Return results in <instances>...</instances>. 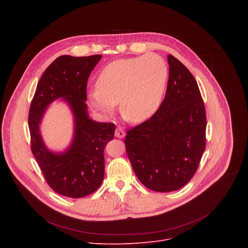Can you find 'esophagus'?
<instances>
[{
  "label": "esophagus",
  "mask_w": 248,
  "mask_h": 248,
  "mask_svg": "<svg viewBox=\"0 0 248 248\" xmlns=\"http://www.w3.org/2000/svg\"><path fill=\"white\" fill-rule=\"evenodd\" d=\"M125 135V132L124 130V128L122 126H119L116 128V131H115V136L118 137V138H123L124 137Z\"/></svg>",
  "instance_id": "obj_1"
}]
</instances>
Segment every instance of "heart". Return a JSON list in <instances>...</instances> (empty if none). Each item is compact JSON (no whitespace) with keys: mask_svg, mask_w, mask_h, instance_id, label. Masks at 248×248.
I'll return each mask as SVG.
<instances>
[{"mask_svg":"<svg viewBox=\"0 0 248 248\" xmlns=\"http://www.w3.org/2000/svg\"><path fill=\"white\" fill-rule=\"evenodd\" d=\"M168 77L167 63L156 54L113 61L99 73L97 86L89 92L90 103L97 111L111 115L120 101L124 118L142 122L159 108Z\"/></svg>","mask_w":248,"mask_h":248,"instance_id":"1","label":"heart"}]
</instances>
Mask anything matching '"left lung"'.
I'll return each instance as SVG.
<instances>
[{"instance_id": "8db88e82", "label": "left lung", "mask_w": 248, "mask_h": 248, "mask_svg": "<svg viewBox=\"0 0 248 248\" xmlns=\"http://www.w3.org/2000/svg\"><path fill=\"white\" fill-rule=\"evenodd\" d=\"M166 95L156 113L128 129L127 157L147 188L170 192L185 186L196 172L206 147V112L194 77L168 55Z\"/></svg>"}]
</instances>
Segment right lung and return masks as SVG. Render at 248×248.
Wrapping results in <instances>:
<instances>
[{"label":"right lung","instance_id":"obj_1","mask_svg":"<svg viewBox=\"0 0 248 248\" xmlns=\"http://www.w3.org/2000/svg\"><path fill=\"white\" fill-rule=\"evenodd\" d=\"M101 58V55L57 58L42 75L29 108L31 152L49 186L70 198L87 196L99 188L105 171L104 149L114 139L116 125L90 120L85 103L88 78ZM58 97L69 102L76 121L73 143L60 155L45 147L39 132L46 107Z\"/></svg>","mask_w":248,"mask_h":248}]
</instances>
